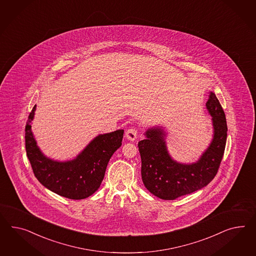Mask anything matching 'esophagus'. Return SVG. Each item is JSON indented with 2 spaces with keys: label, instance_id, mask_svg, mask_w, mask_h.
I'll return each mask as SVG.
<instances>
[{
  "label": "esophagus",
  "instance_id": "esophagus-1",
  "mask_svg": "<svg viewBox=\"0 0 256 256\" xmlns=\"http://www.w3.org/2000/svg\"><path fill=\"white\" fill-rule=\"evenodd\" d=\"M137 135H138V132H137V130L134 128L128 130L126 132V138L130 142H134L137 138Z\"/></svg>",
  "mask_w": 256,
  "mask_h": 256
}]
</instances>
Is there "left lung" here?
I'll list each match as a JSON object with an SVG mask.
<instances>
[{"label":"left lung","instance_id":"obj_1","mask_svg":"<svg viewBox=\"0 0 256 256\" xmlns=\"http://www.w3.org/2000/svg\"><path fill=\"white\" fill-rule=\"evenodd\" d=\"M212 116V138L200 158L193 163H180L168 150V132L163 126L149 128L146 138L138 142L142 158V179L147 190L161 200H173L208 186L220 166L228 137L224 112L214 93L206 104Z\"/></svg>","mask_w":256,"mask_h":256}]
</instances>
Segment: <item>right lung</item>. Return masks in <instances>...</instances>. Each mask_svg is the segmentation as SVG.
Wrapping results in <instances>:
<instances>
[{
  "instance_id": "1",
  "label": "right lung",
  "mask_w": 256,
  "mask_h": 256,
  "mask_svg": "<svg viewBox=\"0 0 256 256\" xmlns=\"http://www.w3.org/2000/svg\"><path fill=\"white\" fill-rule=\"evenodd\" d=\"M35 110L36 105L28 116L25 128L26 152L35 177L46 188L64 198H88L100 186L109 160L122 146L124 130L100 134L76 158L60 161L48 158L37 146L32 132Z\"/></svg>"
}]
</instances>
